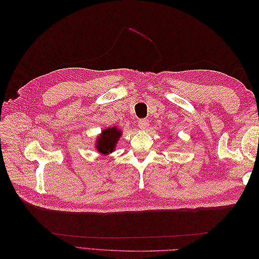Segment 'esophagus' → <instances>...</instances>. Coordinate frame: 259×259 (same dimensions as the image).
<instances>
[{
  "instance_id": "esophagus-1",
  "label": "esophagus",
  "mask_w": 259,
  "mask_h": 259,
  "mask_svg": "<svg viewBox=\"0 0 259 259\" xmlns=\"http://www.w3.org/2000/svg\"><path fill=\"white\" fill-rule=\"evenodd\" d=\"M138 126L142 130H146L148 126H149V121H148L147 119H140L138 121Z\"/></svg>"
}]
</instances>
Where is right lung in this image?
I'll use <instances>...</instances> for the list:
<instances>
[{"mask_svg":"<svg viewBox=\"0 0 259 259\" xmlns=\"http://www.w3.org/2000/svg\"><path fill=\"white\" fill-rule=\"evenodd\" d=\"M120 136H121V131L118 128H115V126L102 131V135L99 137V139L97 141V146H96L99 152L108 153V152L113 151Z\"/></svg>","mask_w":259,"mask_h":259,"instance_id":"1","label":"right lung"}]
</instances>
